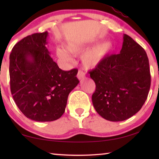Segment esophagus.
<instances>
[{
    "label": "esophagus",
    "instance_id": "esophagus-1",
    "mask_svg": "<svg viewBox=\"0 0 159 159\" xmlns=\"http://www.w3.org/2000/svg\"><path fill=\"white\" fill-rule=\"evenodd\" d=\"M77 78L79 79V80H82L85 78V74L83 73V72L82 71H79V72H78L77 74Z\"/></svg>",
    "mask_w": 159,
    "mask_h": 159
}]
</instances>
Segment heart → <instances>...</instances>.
I'll list each match as a JSON object with an SVG mask.
<instances>
[{
	"instance_id": "1",
	"label": "heart",
	"mask_w": 159,
	"mask_h": 159,
	"mask_svg": "<svg viewBox=\"0 0 159 159\" xmlns=\"http://www.w3.org/2000/svg\"><path fill=\"white\" fill-rule=\"evenodd\" d=\"M91 45H80L77 43H68L66 45V50L73 55H79L83 51L87 50ZM113 50V45L110 41H105L97 45L90 50H88L82 56V62L87 69H95L100 65ZM57 57L64 62L71 61V57L69 52L63 48L56 49Z\"/></svg>"
}]
</instances>
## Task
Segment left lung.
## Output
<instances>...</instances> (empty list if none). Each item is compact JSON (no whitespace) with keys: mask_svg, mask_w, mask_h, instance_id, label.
Instances as JSON below:
<instances>
[{"mask_svg":"<svg viewBox=\"0 0 159 159\" xmlns=\"http://www.w3.org/2000/svg\"><path fill=\"white\" fill-rule=\"evenodd\" d=\"M96 89L92 101L96 111L110 121H122L138 113L151 85L149 59L145 50L123 35L119 54L109 55L89 71Z\"/></svg>","mask_w":159,"mask_h":159,"instance_id":"obj_1","label":"left lung"}]
</instances>
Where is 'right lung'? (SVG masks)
I'll return each mask as SVG.
<instances>
[{"label":"right lung","mask_w":159,"mask_h":159,"mask_svg":"<svg viewBox=\"0 0 159 159\" xmlns=\"http://www.w3.org/2000/svg\"><path fill=\"white\" fill-rule=\"evenodd\" d=\"M48 32L24 38L10 55V90L26 117L35 121H53L65 111L70 92L79 84L78 70L63 71L50 56Z\"/></svg>","instance_id":"right-lung-1"}]
</instances>
